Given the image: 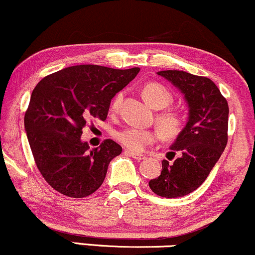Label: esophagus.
<instances>
[{
	"label": "esophagus",
	"instance_id": "obj_1",
	"mask_svg": "<svg viewBox=\"0 0 255 255\" xmlns=\"http://www.w3.org/2000/svg\"><path fill=\"white\" fill-rule=\"evenodd\" d=\"M125 155L132 157V158L136 159V161H142V159L145 158L143 155H139V153H134V152H131V151H128V150H125Z\"/></svg>",
	"mask_w": 255,
	"mask_h": 255
}]
</instances>
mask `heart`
I'll return each mask as SVG.
<instances>
[{"instance_id":"b5f03b06","label":"heart","mask_w":255,"mask_h":255,"mask_svg":"<svg viewBox=\"0 0 255 255\" xmlns=\"http://www.w3.org/2000/svg\"><path fill=\"white\" fill-rule=\"evenodd\" d=\"M143 98L145 102L151 105L153 109L162 110L168 108L172 104V94L166 87L158 83H149L142 90ZM122 94L119 93L115 97L111 103V111H117L119 103H121ZM157 124L163 136L166 138H176L180 134L185 127V119L183 115L178 111L169 110L157 115ZM115 138L122 145H124L130 151L140 152L146 146L152 145L159 138V132L155 130H145L139 128H125L115 132Z\"/></svg>"}]
</instances>
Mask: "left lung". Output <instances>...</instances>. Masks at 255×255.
Instances as JSON below:
<instances>
[{
  "label": "left lung",
  "mask_w": 255,
  "mask_h": 255,
  "mask_svg": "<svg viewBox=\"0 0 255 255\" xmlns=\"http://www.w3.org/2000/svg\"><path fill=\"white\" fill-rule=\"evenodd\" d=\"M157 74L184 94L189 113L183 131L168 152L172 156L178 152L180 156L172 164L163 159L161 175L150 181L149 187L158 196L182 197L206 181L227 145L228 103L206 77L171 70Z\"/></svg>",
  "instance_id": "obj_1"
}]
</instances>
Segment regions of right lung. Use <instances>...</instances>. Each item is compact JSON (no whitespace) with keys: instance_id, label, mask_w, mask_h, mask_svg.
<instances>
[{"instance_id":"obj_1","label":"right lung","mask_w":255,"mask_h":255,"mask_svg":"<svg viewBox=\"0 0 255 255\" xmlns=\"http://www.w3.org/2000/svg\"><path fill=\"white\" fill-rule=\"evenodd\" d=\"M138 72V67L78 65L47 75L36 85L24 115V130L37 169L53 189L80 199L103 184L122 146L105 139L91 150L81 142L83 128L93 119L105 121L111 99Z\"/></svg>"}]
</instances>
